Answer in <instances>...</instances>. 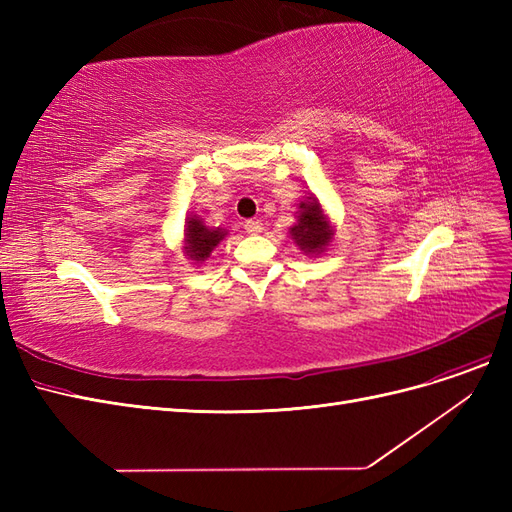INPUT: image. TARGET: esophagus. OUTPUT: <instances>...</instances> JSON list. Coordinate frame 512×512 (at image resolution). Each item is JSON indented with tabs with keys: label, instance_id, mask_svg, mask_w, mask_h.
Instances as JSON below:
<instances>
[{
	"label": "esophagus",
	"instance_id": "1",
	"mask_svg": "<svg viewBox=\"0 0 512 512\" xmlns=\"http://www.w3.org/2000/svg\"><path fill=\"white\" fill-rule=\"evenodd\" d=\"M243 228H245V232H250V235H260V232H262V222H258V220H247V222L243 224Z\"/></svg>",
	"mask_w": 512,
	"mask_h": 512
}]
</instances>
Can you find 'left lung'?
<instances>
[{
    "mask_svg": "<svg viewBox=\"0 0 512 512\" xmlns=\"http://www.w3.org/2000/svg\"><path fill=\"white\" fill-rule=\"evenodd\" d=\"M290 237L305 254L316 256L327 250L333 239V228L314 196H307L303 203H299L297 224L290 228Z\"/></svg>",
    "mask_w": 512,
    "mask_h": 512,
    "instance_id": "left-lung-1",
    "label": "left lung"
}]
</instances>
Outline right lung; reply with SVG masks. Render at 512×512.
Returning a JSON list of instances; mask_svg holds the SVG:
<instances>
[{
	"label": "right lung",
	"mask_w": 512,
	"mask_h": 512,
	"mask_svg": "<svg viewBox=\"0 0 512 512\" xmlns=\"http://www.w3.org/2000/svg\"><path fill=\"white\" fill-rule=\"evenodd\" d=\"M226 237L224 228H209L198 215L185 220V256L194 262H203L213 252V247Z\"/></svg>",
	"instance_id": "obj_1"
}]
</instances>
